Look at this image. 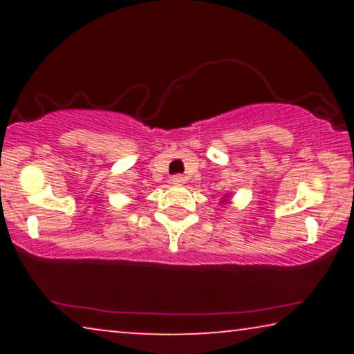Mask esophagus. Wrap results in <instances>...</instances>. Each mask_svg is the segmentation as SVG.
I'll use <instances>...</instances> for the list:
<instances>
[{
	"mask_svg": "<svg viewBox=\"0 0 354 354\" xmlns=\"http://www.w3.org/2000/svg\"><path fill=\"white\" fill-rule=\"evenodd\" d=\"M171 182L174 183V185H183V183H185V177L180 176V174H177V176H172Z\"/></svg>",
	"mask_w": 354,
	"mask_h": 354,
	"instance_id": "esophagus-1",
	"label": "esophagus"
}]
</instances>
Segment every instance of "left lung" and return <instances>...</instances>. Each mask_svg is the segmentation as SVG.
Returning <instances> with one entry per match:
<instances>
[{"label": "left lung", "instance_id": "left-lung-1", "mask_svg": "<svg viewBox=\"0 0 354 354\" xmlns=\"http://www.w3.org/2000/svg\"><path fill=\"white\" fill-rule=\"evenodd\" d=\"M225 198H227V195H225ZM224 203H225V200H224Z\"/></svg>", "mask_w": 354, "mask_h": 354}]
</instances>
